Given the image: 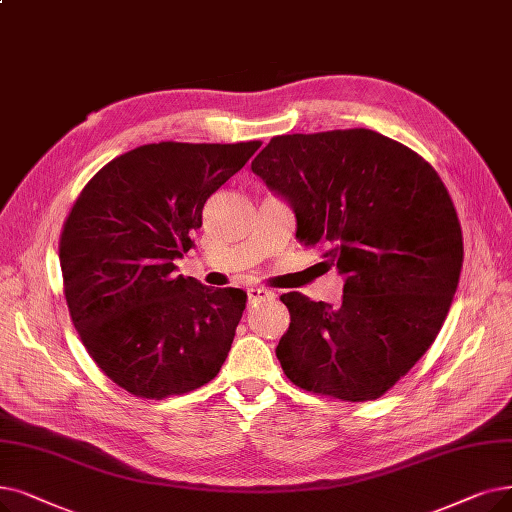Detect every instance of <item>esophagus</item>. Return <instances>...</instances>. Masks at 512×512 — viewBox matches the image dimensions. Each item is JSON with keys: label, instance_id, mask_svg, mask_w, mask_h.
<instances>
[{"label": "esophagus", "instance_id": "obj_1", "mask_svg": "<svg viewBox=\"0 0 512 512\" xmlns=\"http://www.w3.org/2000/svg\"><path fill=\"white\" fill-rule=\"evenodd\" d=\"M247 297H249V303H259V301H270L276 295L263 286H251L247 288Z\"/></svg>", "mask_w": 512, "mask_h": 512}]
</instances>
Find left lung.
<instances>
[{
  "label": "left lung",
  "instance_id": "8db88e82",
  "mask_svg": "<svg viewBox=\"0 0 512 512\" xmlns=\"http://www.w3.org/2000/svg\"><path fill=\"white\" fill-rule=\"evenodd\" d=\"M251 169L291 203L305 247L322 244L345 274L339 307L280 295L286 379L341 402L385 395L431 347L456 293L464 249L448 188L420 154L364 127L276 136Z\"/></svg>",
  "mask_w": 512,
  "mask_h": 512
}]
</instances>
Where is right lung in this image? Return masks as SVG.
<instances>
[{"label":"right lung","instance_id":"1","mask_svg":"<svg viewBox=\"0 0 512 512\" xmlns=\"http://www.w3.org/2000/svg\"><path fill=\"white\" fill-rule=\"evenodd\" d=\"M261 146L159 142L106 163L60 234L64 297L98 368L127 393L165 399L215 379L247 293L177 276L207 198Z\"/></svg>","mask_w":512,"mask_h":512}]
</instances>
